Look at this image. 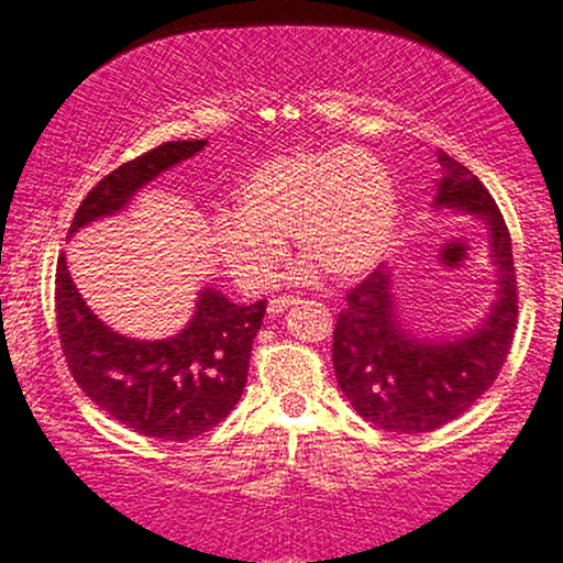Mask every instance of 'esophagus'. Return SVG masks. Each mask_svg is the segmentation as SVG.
I'll list each match as a JSON object with an SVG mask.
<instances>
[{
  "label": "esophagus",
  "mask_w": 563,
  "mask_h": 563,
  "mask_svg": "<svg viewBox=\"0 0 563 563\" xmlns=\"http://www.w3.org/2000/svg\"><path fill=\"white\" fill-rule=\"evenodd\" d=\"M296 303H298V298H273L271 303H267V313H271V316L285 313L290 306H296Z\"/></svg>",
  "instance_id": "obj_1"
}]
</instances>
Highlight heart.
<instances>
[{
	"mask_svg": "<svg viewBox=\"0 0 563 563\" xmlns=\"http://www.w3.org/2000/svg\"><path fill=\"white\" fill-rule=\"evenodd\" d=\"M234 206L213 213L211 240L244 290L273 283L288 234L308 257L298 278L319 267L336 280L362 278L387 257L400 217L390 170L352 145L267 157L236 184Z\"/></svg>",
	"mask_w": 563,
	"mask_h": 563,
	"instance_id": "obj_1",
	"label": "heart"
}]
</instances>
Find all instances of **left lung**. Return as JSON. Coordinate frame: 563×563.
<instances>
[{"label": "left lung", "instance_id": "8db88e82", "mask_svg": "<svg viewBox=\"0 0 563 563\" xmlns=\"http://www.w3.org/2000/svg\"><path fill=\"white\" fill-rule=\"evenodd\" d=\"M433 211L466 213L487 224L495 296L485 319L459 336L413 334L400 316L393 273H372L346 300L334 329L336 383L362 418L395 433H429L470 410L508 360L518 321L512 242L482 180L439 153Z\"/></svg>", "mask_w": 563, "mask_h": 563}]
</instances>
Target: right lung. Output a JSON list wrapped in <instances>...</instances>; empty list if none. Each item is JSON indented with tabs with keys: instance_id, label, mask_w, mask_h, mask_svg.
I'll use <instances>...</instances> for the list:
<instances>
[{
	"instance_id": "right-lung-1",
	"label": "right lung",
	"mask_w": 563,
	"mask_h": 563,
	"mask_svg": "<svg viewBox=\"0 0 563 563\" xmlns=\"http://www.w3.org/2000/svg\"><path fill=\"white\" fill-rule=\"evenodd\" d=\"M206 140H178L120 165L78 206L68 236L114 217L150 180L201 153ZM265 300L240 306L224 292L199 290L194 316L168 339H134L107 327L70 280L66 255L55 273V313L63 354L78 387L126 429L150 439L188 441L232 413L247 383L252 342Z\"/></svg>"
}]
</instances>
